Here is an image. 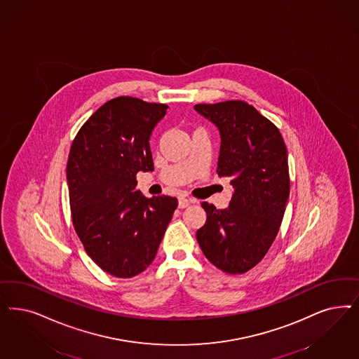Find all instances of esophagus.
<instances>
[{
    "label": "esophagus",
    "instance_id": "obj_1",
    "mask_svg": "<svg viewBox=\"0 0 359 359\" xmlns=\"http://www.w3.org/2000/svg\"><path fill=\"white\" fill-rule=\"evenodd\" d=\"M195 198H179V208H186L191 203H195Z\"/></svg>",
    "mask_w": 359,
    "mask_h": 359
}]
</instances>
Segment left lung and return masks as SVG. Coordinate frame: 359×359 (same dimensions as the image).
<instances>
[{
  "label": "left lung",
  "mask_w": 359,
  "mask_h": 359,
  "mask_svg": "<svg viewBox=\"0 0 359 359\" xmlns=\"http://www.w3.org/2000/svg\"><path fill=\"white\" fill-rule=\"evenodd\" d=\"M195 110L219 128L217 173L233 187L228 208L207 201V222L196 238L204 256L229 274L257 265L278 233L289 198L287 152L281 133L243 100L196 104Z\"/></svg>",
  "instance_id": "8db88e82"
}]
</instances>
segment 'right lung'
<instances>
[{
    "label": "right lung",
    "instance_id": "1",
    "mask_svg": "<svg viewBox=\"0 0 359 359\" xmlns=\"http://www.w3.org/2000/svg\"><path fill=\"white\" fill-rule=\"evenodd\" d=\"M168 106L133 97L106 102L81 127L66 177L75 232L104 272L130 278L155 259L177 200L146 198L136 173L154 171L149 137Z\"/></svg>",
    "mask_w": 359,
    "mask_h": 359
}]
</instances>
